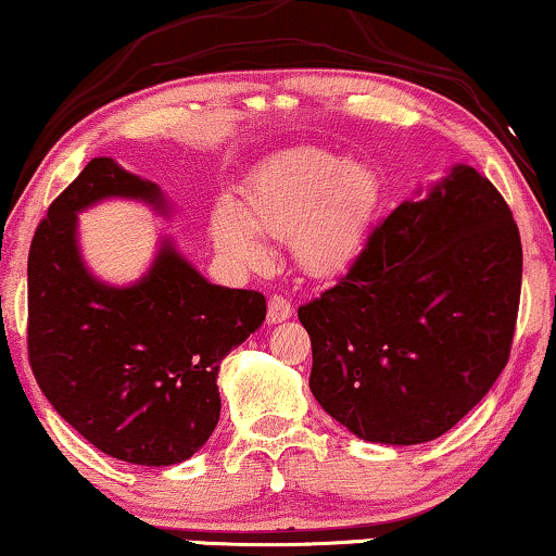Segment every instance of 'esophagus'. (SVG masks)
<instances>
[{
  "instance_id": "esophagus-1",
  "label": "esophagus",
  "mask_w": 556,
  "mask_h": 556,
  "mask_svg": "<svg viewBox=\"0 0 556 556\" xmlns=\"http://www.w3.org/2000/svg\"><path fill=\"white\" fill-rule=\"evenodd\" d=\"M287 318H292L290 300L282 298V294H271V298H269V311H266V320H269V323H282Z\"/></svg>"
}]
</instances>
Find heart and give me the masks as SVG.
Masks as SVG:
<instances>
[{
  "label": "heart",
  "mask_w": 556,
  "mask_h": 556,
  "mask_svg": "<svg viewBox=\"0 0 556 556\" xmlns=\"http://www.w3.org/2000/svg\"><path fill=\"white\" fill-rule=\"evenodd\" d=\"M379 205V179L364 161L326 149H294L258 168L243 189V213L220 207L215 238L243 264H262L258 233L292 238V254L315 277L339 274L359 256Z\"/></svg>",
  "instance_id": "heart-1"
}]
</instances>
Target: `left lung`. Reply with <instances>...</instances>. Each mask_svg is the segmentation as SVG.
<instances>
[{
    "label": "left lung",
    "instance_id": "1",
    "mask_svg": "<svg viewBox=\"0 0 556 556\" xmlns=\"http://www.w3.org/2000/svg\"><path fill=\"white\" fill-rule=\"evenodd\" d=\"M521 271L508 202L456 166L424 200L392 210L339 282L298 307L315 400L364 441L444 435L508 364Z\"/></svg>",
    "mask_w": 556,
    "mask_h": 556
}]
</instances>
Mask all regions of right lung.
<instances>
[{"instance_id": "obj_1", "label": "right lung", "mask_w": 556, "mask_h": 556, "mask_svg": "<svg viewBox=\"0 0 556 556\" xmlns=\"http://www.w3.org/2000/svg\"><path fill=\"white\" fill-rule=\"evenodd\" d=\"M104 197L164 210L153 181L112 159H91L55 197L27 256V359L89 444L130 465H177L215 431L217 369L262 326L266 300L210 285L168 243L138 285L97 282L76 249V213Z\"/></svg>"}]
</instances>
